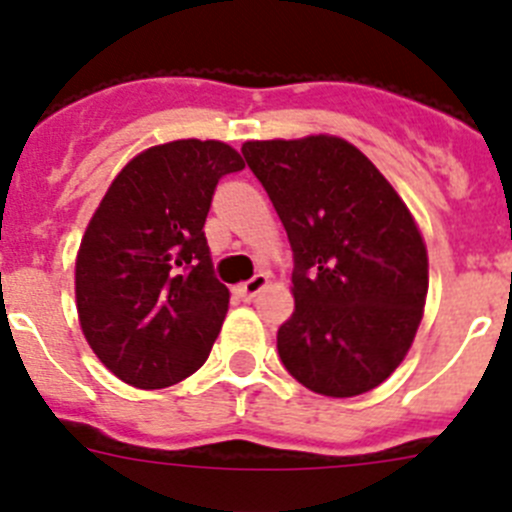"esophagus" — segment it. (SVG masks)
<instances>
[{
  "label": "esophagus",
  "instance_id": "1",
  "mask_svg": "<svg viewBox=\"0 0 512 512\" xmlns=\"http://www.w3.org/2000/svg\"><path fill=\"white\" fill-rule=\"evenodd\" d=\"M267 285V275L265 273H257L255 278L252 280H247V283H242V285H237V296L239 298H245V301H252V298L257 296V293H260L262 288H265Z\"/></svg>",
  "mask_w": 512,
  "mask_h": 512
}]
</instances>
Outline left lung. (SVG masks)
<instances>
[{
	"instance_id": "1",
	"label": "left lung",
	"mask_w": 512,
	"mask_h": 512,
	"mask_svg": "<svg viewBox=\"0 0 512 512\" xmlns=\"http://www.w3.org/2000/svg\"><path fill=\"white\" fill-rule=\"evenodd\" d=\"M242 155L296 260V311L278 329L285 370L326 398L377 388L411 349L426 306V242L411 209L342 137L250 140Z\"/></svg>"
}]
</instances>
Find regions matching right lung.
Masks as SVG:
<instances>
[{"mask_svg": "<svg viewBox=\"0 0 512 512\" xmlns=\"http://www.w3.org/2000/svg\"><path fill=\"white\" fill-rule=\"evenodd\" d=\"M242 168L227 142H165L124 165L96 206L76 255L78 324L132 388H170L209 357L229 290L204 224L219 178Z\"/></svg>", "mask_w": 512, "mask_h": 512, "instance_id": "right-lung-1", "label": "right lung"}]
</instances>
